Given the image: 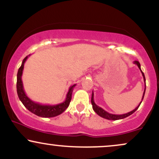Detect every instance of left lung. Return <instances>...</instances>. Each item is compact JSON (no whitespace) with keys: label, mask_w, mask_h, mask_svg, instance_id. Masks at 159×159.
Returning a JSON list of instances; mask_svg holds the SVG:
<instances>
[{"label":"left lung","mask_w":159,"mask_h":159,"mask_svg":"<svg viewBox=\"0 0 159 159\" xmlns=\"http://www.w3.org/2000/svg\"><path fill=\"white\" fill-rule=\"evenodd\" d=\"M134 64H136L137 66H138V68L140 70V72H141L142 73V75H143V80H144V82H145V89H144V92L143 93V96H142V99H141V102H140L139 105H138V107H136L134 109V110L130 111V112L127 113V114H110V113L107 112L106 111L104 110L103 108H102L101 107L98 106L97 105H96V103H95L94 102V94H93V92L92 93V97H91V103H92V105H93V111L95 112L97 114L98 116H102V117L105 118V119H107V120H122V119H124V118L127 117V116H130V115H132L133 113H134L135 111L138 110V108L139 107L140 105L141 104L142 101H143V97H144V94H145V90H146V79H145V76H144V74L143 72H142L141 69H140V63L138 61H134Z\"/></svg>","instance_id":"8db88e82"}]
</instances>
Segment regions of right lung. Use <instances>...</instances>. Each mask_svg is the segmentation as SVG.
<instances>
[{
  "mask_svg": "<svg viewBox=\"0 0 159 159\" xmlns=\"http://www.w3.org/2000/svg\"><path fill=\"white\" fill-rule=\"evenodd\" d=\"M29 56L30 55L27 56L23 60L21 66L19 69V71H18L17 73L16 88H17V93L20 101L22 102V104L25 105V107H26L27 110L30 111L33 114L37 115L39 116H41V117H54V116L61 114L69 107V103H70L71 99H72V91H73V88L75 87L76 84H73L69 87L65 101L60 104H57V105H43V104L34 102L25 93V90H24L22 80H21L24 65H25V61H27Z\"/></svg>",
  "mask_w": 159,
  "mask_h": 159,
  "instance_id": "right-lung-1",
  "label": "right lung"
}]
</instances>
